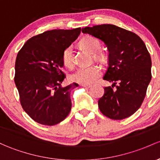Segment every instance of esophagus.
I'll use <instances>...</instances> for the list:
<instances>
[{
  "mask_svg": "<svg viewBox=\"0 0 160 160\" xmlns=\"http://www.w3.org/2000/svg\"><path fill=\"white\" fill-rule=\"evenodd\" d=\"M82 87H85V88H91L92 87V85H83V84H82Z\"/></svg>",
  "mask_w": 160,
  "mask_h": 160,
  "instance_id": "obj_1",
  "label": "esophagus"
}]
</instances>
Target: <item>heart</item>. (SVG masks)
<instances>
[{"label":"heart","instance_id":"b5f03b06","mask_svg":"<svg viewBox=\"0 0 160 160\" xmlns=\"http://www.w3.org/2000/svg\"><path fill=\"white\" fill-rule=\"evenodd\" d=\"M79 45L82 49L88 52L94 54L101 49V43L98 39L92 37H85L80 40ZM62 60L65 66L72 67L73 66V55L72 46H68L63 51ZM101 75V70L98 66L82 67L70 75V78L73 82L83 85H88L95 82Z\"/></svg>","mask_w":160,"mask_h":160}]
</instances>
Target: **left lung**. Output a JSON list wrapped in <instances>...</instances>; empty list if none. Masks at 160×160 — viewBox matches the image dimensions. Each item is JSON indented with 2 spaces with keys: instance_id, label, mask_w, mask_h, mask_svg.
Segmentation results:
<instances>
[{
  "instance_id": "obj_1",
  "label": "left lung",
  "mask_w": 160,
  "mask_h": 160,
  "mask_svg": "<svg viewBox=\"0 0 160 160\" xmlns=\"http://www.w3.org/2000/svg\"><path fill=\"white\" fill-rule=\"evenodd\" d=\"M82 31L103 41L109 52L103 78L113 84L104 88L99 99L101 112L113 120L131 116L141 106L152 78V62L145 43L134 32L112 24L86 27Z\"/></svg>"
}]
</instances>
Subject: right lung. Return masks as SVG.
I'll use <instances>...</instances> for the list:
<instances>
[{
  "mask_svg": "<svg viewBox=\"0 0 160 160\" xmlns=\"http://www.w3.org/2000/svg\"><path fill=\"white\" fill-rule=\"evenodd\" d=\"M81 28L52 30L32 37L19 51L14 82L20 104L37 123L52 126L62 121L72 108L70 92L76 83L62 85V55L79 36Z\"/></svg>",
  "mask_w": 160,
  "mask_h": 160,
  "instance_id": "obj_1",
  "label": "right lung"
}]
</instances>
